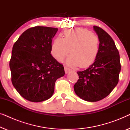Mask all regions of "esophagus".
Here are the masks:
<instances>
[{"label":"esophagus","mask_w":130,"mask_h":130,"mask_svg":"<svg viewBox=\"0 0 130 130\" xmlns=\"http://www.w3.org/2000/svg\"><path fill=\"white\" fill-rule=\"evenodd\" d=\"M71 70L69 68V67H67L66 66H64V71H65V73H69L70 72Z\"/></svg>","instance_id":"1"}]
</instances>
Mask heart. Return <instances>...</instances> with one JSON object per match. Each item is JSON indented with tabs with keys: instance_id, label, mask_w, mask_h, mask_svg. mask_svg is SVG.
Here are the masks:
<instances>
[{
	"instance_id": "heart-1",
	"label": "heart",
	"mask_w": 130,
	"mask_h": 130,
	"mask_svg": "<svg viewBox=\"0 0 130 130\" xmlns=\"http://www.w3.org/2000/svg\"><path fill=\"white\" fill-rule=\"evenodd\" d=\"M100 41L98 35L84 28L65 31L64 38L57 37L51 45V53L55 59L61 61L70 52L66 63L71 66L86 68L96 59ZM71 51H70V50Z\"/></svg>"
}]
</instances>
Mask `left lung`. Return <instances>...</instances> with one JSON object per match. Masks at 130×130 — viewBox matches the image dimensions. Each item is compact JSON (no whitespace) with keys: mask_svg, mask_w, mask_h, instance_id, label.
Instances as JSON below:
<instances>
[{"mask_svg":"<svg viewBox=\"0 0 130 130\" xmlns=\"http://www.w3.org/2000/svg\"><path fill=\"white\" fill-rule=\"evenodd\" d=\"M93 28L100 41L99 54L88 69L77 72L79 79L74 85L76 95L89 102H96L109 95L118 84L121 67L111 37L99 26Z\"/></svg>","mask_w":130,"mask_h":130,"instance_id":"8db88e82","label":"left lung"}]
</instances>
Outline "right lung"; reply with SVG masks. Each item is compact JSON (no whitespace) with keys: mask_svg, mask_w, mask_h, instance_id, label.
<instances>
[{"mask_svg":"<svg viewBox=\"0 0 130 130\" xmlns=\"http://www.w3.org/2000/svg\"><path fill=\"white\" fill-rule=\"evenodd\" d=\"M57 28L37 26L22 34L12 48L11 80L26 100L38 102L52 96L56 80L64 75L62 64L51 54Z\"/></svg>","mask_w":130,"mask_h":130,"instance_id":"add662e5","label":"right lung"}]
</instances>
